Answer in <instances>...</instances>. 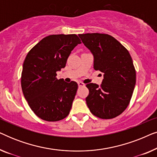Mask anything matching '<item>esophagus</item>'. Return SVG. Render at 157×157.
Returning a JSON list of instances; mask_svg holds the SVG:
<instances>
[{
  "mask_svg": "<svg viewBox=\"0 0 157 157\" xmlns=\"http://www.w3.org/2000/svg\"><path fill=\"white\" fill-rule=\"evenodd\" d=\"M78 86H79V87L84 86H85L84 83H82V82H81V81H78Z\"/></svg>",
  "mask_w": 157,
  "mask_h": 157,
  "instance_id": "1",
  "label": "esophagus"
}]
</instances>
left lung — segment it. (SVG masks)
Wrapping results in <instances>:
<instances>
[{"label":"left lung","instance_id":"1","mask_svg":"<svg viewBox=\"0 0 157 157\" xmlns=\"http://www.w3.org/2000/svg\"><path fill=\"white\" fill-rule=\"evenodd\" d=\"M83 44L94 55V68L104 74L100 86L86 84V104L94 116L110 119L127 108L136 84V70L129 52L108 34H79Z\"/></svg>","mask_w":157,"mask_h":157}]
</instances>
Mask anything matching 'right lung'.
I'll list each match as a JSON object with an SVG mask.
<instances>
[{
  "label": "right lung",
  "instance_id": "obj_1",
  "mask_svg": "<svg viewBox=\"0 0 157 157\" xmlns=\"http://www.w3.org/2000/svg\"><path fill=\"white\" fill-rule=\"evenodd\" d=\"M81 43L76 34L50 35L28 53L21 88L30 108L40 119L57 121L69 113L78 84L58 79L56 71L65 67L71 51Z\"/></svg>",
  "mask_w": 157,
  "mask_h": 157
}]
</instances>
